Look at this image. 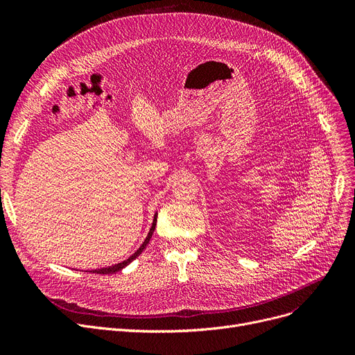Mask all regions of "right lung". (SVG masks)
I'll list each match as a JSON object with an SVG mask.
<instances>
[{"label":"right lung","mask_w":355,"mask_h":355,"mask_svg":"<svg viewBox=\"0 0 355 355\" xmlns=\"http://www.w3.org/2000/svg\"><path fill=\"white\" fill-rule=\"evenodd\" d=\"M157 216H158V214H155V216H154L153 226H151V229H149V233H148V236H146L145 241H144V243L141 245V248H139V249H138L132 256H129L126 260H123V262H121V263H118V265L107 266V268H102V269H95V270H89V272H90V273H99V275H110V273H116V272L122 270L125 266H128L130 262H132V260H135V259L142 253V250L146 248V245L149 243V239L153 237V233H154L155 226H157Z\"/></svg>","instance_id":"right-lung-1"}]
</instances>
